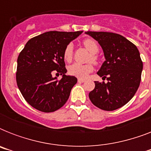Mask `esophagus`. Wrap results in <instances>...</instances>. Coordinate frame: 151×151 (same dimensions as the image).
<instances>
[{
	"label": "esophagus",
	"instance_id": "1",
	"mask_svg": "<svg viewBox=\"0 0 151 151\" xmlns=\"http://www.w3.org/2000/svg\"><path fill=\"white\" fill-rule=\"evenodd\" d=\"M78 81L79 83H83V82H85V79H81V78H78Z\"/></svg>",
	"mask_w": 151,
	"mask_h": 151
}]
</instances>
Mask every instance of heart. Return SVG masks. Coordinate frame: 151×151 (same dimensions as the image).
Returning a JSON list of instances; mask_svg holds the SVG:
<instances>
[{
	"label": "heart",
	"instance_id": "heart-1",
	"mask_svg": "<svg viewBox=\"0 0 151 151\" xmlns=\"http://www.w3.org/2000/svg\"><path fill=\"white\" fill-rule=\"evenodd\" d=\"M83 45L85 46V48L92 54L90 60H92V62L96 63L97 57L96 54L99 52V46H98L96 41L92 39H85L83 41ZM73 46L72 44H69L64 50L63 58L65 61L70 62L73 59ZM92 70H93V66L92 64H80L77 63L70 65L68 68V72L70 75L79 78H87L88 75L91 72H92Z\"/></svg>",
	"mask_w": 151,
	"mask_h": 151
}]
</instances>
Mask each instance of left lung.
<instances>
[{
	"mask_svg": "<svg viewBox=\"0 0 151 151\" xmlns=\"http://www.w3.org/2000/svg\"><path fill=\"white\" fill-rule=\"evenodd\" d=\"M103 51L105 61L97 72L107 83L95 81L89 99L103 110H117L125 105L136 94L141 81L143 62L138 48L120 34L110 32L88 31Z\"/></svg>",
	"mask_w": 151,
	"mask_h": 151,
	"instance_id": "8db88e82",
	"label": "left lung"
}]
</instances>
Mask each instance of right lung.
<instances>
[{"label": "right lung", "instance_id": "right-lung-1", "mask_svg": "<svg viewBox=\"0 0 151 151\" xmlns=\"http://www.w3.org/2000/svg\"><path fill=\"white\" fill-rule=\"evenodd\" d=\"M83 31L45 32L27 41L17 59L16 82L27 103L49 113L66 103L78 79L66 75L64 50ZM62 75L61 80L52 73Z\"/></svg>", "mask_w": 151, "mask_h": 151}]
</instances>
